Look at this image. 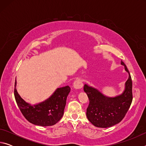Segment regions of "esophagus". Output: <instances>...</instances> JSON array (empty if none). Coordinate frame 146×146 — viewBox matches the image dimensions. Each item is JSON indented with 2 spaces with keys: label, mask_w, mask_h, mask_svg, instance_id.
<instances>
[{
  "label": "esophagus",
  "mask_w": 146,
  "mask_h": 146,
  "mask_svg": "<svg viewBox=\"0 0 146 146\" xmlns=\"http://www.w3.org/2000/svg\"><path fill=\"white\" fill-rule=\"evenodd\" d=\"M82 86L83 84L80 79H77V80H76L73 83V87L74 88L76 89V90H80V89L82 88Z\"/></svg>",
  "instance_id": "1"
}]
</instances>
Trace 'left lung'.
I'll return each instance as SVG.
<instances>
[{"mask_svg": "<svg viewBox=\"0 0 146 146\" xmlns=\"http://www.w3.org/2000/svg\"><path fill=\"white\" fill-rule=\"evenodd\" d=\"M121 64L129 73V77L125 84V90L121 95L109 97L95 88L88 84L84 86V91L90 100L86 116L89 121L96 127L106 128L118 123L124 118L131 104V77L125 64L122 61Z\"/></svg>", "mask_w": 146, "mask_h": 146, "instance_id": "obj_1", "label": "left lung"}]
</instances>
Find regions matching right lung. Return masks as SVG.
<instances>
[{
  "instance_id": "right-lung-1",
  "label": "right lung",
  "mask_w": 146,
  "mask_h": 146,
  "mask_svg": "<svg viewBox=\"0 0 146 146\" xmlns=\"http://www.w3.org/2000/svg\"><path fill=\"white\" fill-rule=\"evenodd\" d=\"M15 80L14 95L17 106L24 117L29 122L40 126H50L57 123L64 115L66 99L71 89L68 86L57 88L48 99L35 105L24 101L16 89Z\"/></svg>"
}]
</instances>
